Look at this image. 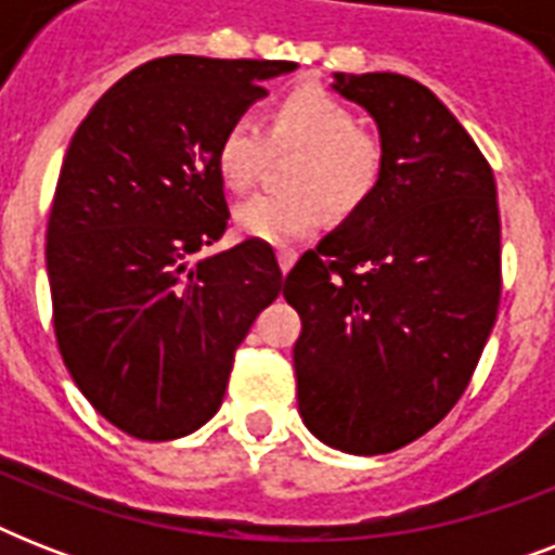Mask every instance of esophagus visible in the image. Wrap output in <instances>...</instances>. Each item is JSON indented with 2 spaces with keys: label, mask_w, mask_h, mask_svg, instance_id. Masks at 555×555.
<instances>
[{
  "label": "esophagus",
  "mask_w": 555,
  "mask_h": 555,
  "mask_svg": "<svg viewBox=\"0 0 555 555\" xmlns=\"http://www.w3.org/2000/svg\"><path fill=\"white\" fill-rule=\"evenodd\" d=\"M279 268H282V273H287V270L294 268L296 259H299V253L294 250V247H279Z\"/></svg>",
  "instance_id": "34e87169"
}]
</instances>
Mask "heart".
<instances>
[{
    "mask_svg": "<svg viewBox=\"0 0 555 555\" xmlns=\"http://www.w3.org/2000/svg\"><path fill=\"white\" fill-rule=\"evenodd\" d=\"M296 152L285 167L287 190L261 192L235 209V224L259 242L282 244L320 230L325 209L351 216L363 209L386 176V146L360 126L348 103L320 86H299L279 98L264 129L235 117L216 143V169L230 192H247L270 155Z\"/></svg>",
    "mask_w": 555,
    "mask_h": 555,
    "instance_id": "obj_1",
    "label": "heart"
}]
</instances>
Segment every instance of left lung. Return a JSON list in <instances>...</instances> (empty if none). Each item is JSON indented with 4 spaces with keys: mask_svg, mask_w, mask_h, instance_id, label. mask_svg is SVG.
<instances>
[{
    "mask_svg": "<svg viewBox=\"0 0 555 555\" xmlns=\"http://www.w3.org/2000/svg\"><path fill=\"white\" fill-rule=\"evenodd\" d=\"M377 120L386 176L285 279L305 426L383 455L438 426L469 386L501 302L495 178L452 112L403 74H334Z\"/></svg>",
    "mask_w": 555,
    "mask_h": 555,
    "instance_id": "8db88e82",
    "label": "left lung"
}]
</instances>
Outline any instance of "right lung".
I'll return each instance as SVG.
<instances>
[{
	"label": "right lung",
	"mask_w": 555,
	"mask_h": 555,
	"mask_svg": "<svg viewBox=\"0 0 555 555\" xmlns=\"http://www.w3.org/2000/svg\"><path fill=\"white\" fill-rule=\"evenodd\" d=\"M285 60L160 56L77 126L48 216L56 348L86 400L126 435L172 440L224 400L235 348L282 291L273 247L224 235L216 143L294 72Z\"/></svg>",
	"instance_id": "add662e5"
}]
</instances>
